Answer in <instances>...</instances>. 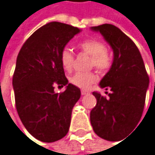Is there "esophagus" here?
I'll list each match as a JSON object with an SVG mask.
<instances>
[{
	"mask_svg": "<svg viewBox=\"0 0 155 155\" xmlns=\"http://www.w3.org/2000/svg\"><path fill=\"white\" fill-rule=\"evenodd\" d=\"M88 93H89V91L86 90V89H82V90H81V94H82L83 95H84V94H88Z\"/></svg>",
	"mask_w": 155,
	"mask_h": 155,
	"instance_id": "obj_1",
	"label": "esophagus"
}]
</instances>
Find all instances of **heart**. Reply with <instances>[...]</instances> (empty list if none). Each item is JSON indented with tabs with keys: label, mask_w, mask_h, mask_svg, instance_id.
<instances>
[{
	"label": "heart",
	"mask_w": 155,
	"mask_h": 155,
	"mask_svg": "<svg viewBox=\"0 0 155 155\" xmlns=\"http://www.w3.org/2000/svg\"><path fill=\"white\" fill-rule=\"evenodd\" d=\"M79 49L91 56L90 65L96 68L100 71H107L110 69L112 64V58L107 49L106 45L98 39L89 38L85 39L78 45ZM60 61L63 69L67 71H71L74 56L71 50L65 48L61 50ZM97 80V76L94 72H76L70 77V83L79 88H88L92 84Z\"/></svg>",
	"instance_id": "b5f03b06"
}]
</instances>
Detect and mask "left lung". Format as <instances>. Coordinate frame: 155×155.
Instances as JSON below:
<instances>
[{
	"label": "left lung",
	"instance_id": "left-lung-1",
	"mask_svg": "<svg viewBox=\"0 0 155 155\" xmlns=\"http://www.w3.org/2000/svg\"><path fill=\"white\" fill-rule=\"evenodd\" d=\"M99 31L114 52L109 71L100 82V87L110 89L109 97L96 92V105L91 110L90 120L96 135L107 140H116L140 121L145 104L149 76L135 43L113 25L93 26Z\"/></svg>",
	"mask_w": 155,
	"mask_h": 155
}]
</instances>
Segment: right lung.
I'll list each match as a JSON object with an SVG mask.
<instances>
[{"instance_id": "right-lung-1", "label": "right lung", "mask_w": 155, "mask_h": 155, "mask_svg": "<svg viewBox=\"0 0 155 155\" xmlns=\"http://www.w3.org/2000/svg\"><path fill=\"white\" fill-rule=\"evenodd\" d=\"M80 29L48 23L26 39L16 59L13 76L15 107L27 131L44 142L62 139L69 131L71 110L81 91L69 84L60 55ZM55 85L66 90L55 93Z\"/></svg>"}]
</instances>
